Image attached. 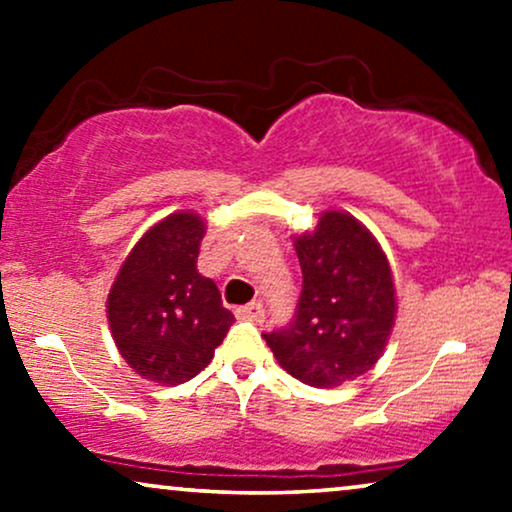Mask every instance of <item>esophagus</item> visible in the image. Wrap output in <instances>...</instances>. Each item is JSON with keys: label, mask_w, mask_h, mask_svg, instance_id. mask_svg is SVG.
I'll list each match as a JSON object with an SVG mask.
<instances>
[{"label": "esophagus", "mask_w": 512, "mask_h": 512, "mask_svg": "<svg viewBox=\"0 0 512 512\" xmlns=\"http://www.w3.org/2000/svg\"><path fill=\"white\" fill-rule=\"evenodd\" d=\"M238 317H240V320L262 322V320H264V308H262V303H248V305H245V308H238Z\"/></svg>", "instance_id": "obj_1"}]
</instances>
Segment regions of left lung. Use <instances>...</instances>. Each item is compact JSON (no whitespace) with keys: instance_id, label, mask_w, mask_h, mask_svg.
Returning <instances> with one entry per match:
<instances>
[{"instance_id":"left-lung-1","label":"left lung","mask_w":512,"mask_h":512,"mask_svg":"<svg viewBox=\"0 0 512 512\" xmlns=\"http://www.w3.org/2000/svg\"><path fill=\"white\" fill-rule=\"evenodd\" d=\"M303 291L284 330L262 334L279 366L310 387H337L383 356L397 298L390 262L361 221L325 211L296 238Z\"/></svg>"}]
</instances>
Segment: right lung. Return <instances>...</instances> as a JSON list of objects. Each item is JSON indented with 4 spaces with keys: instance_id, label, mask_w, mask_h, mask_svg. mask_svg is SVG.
<instances>
[{
    "instance_id": "obj_1",
    "label": "right lung",
    "mask_w": 512,
    "mask_h": 512,
    "mask_svg": "<svg viewBox=\"0 0 512 512\" xmlns=\"http://www.w3.org/2000/svg\"><path fill=\"white\" fill-rule=\"evenodd\" d=\"M202 216L178 211L144 233L108 293V322L127 366L144 380L180 385L209 366L236 322L197 272Z\"/></svg>"
}]
</instances>
